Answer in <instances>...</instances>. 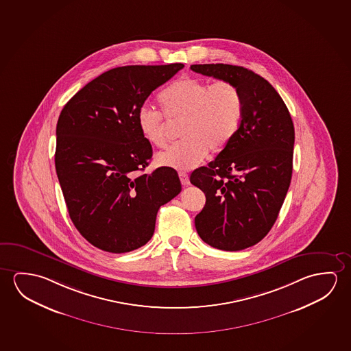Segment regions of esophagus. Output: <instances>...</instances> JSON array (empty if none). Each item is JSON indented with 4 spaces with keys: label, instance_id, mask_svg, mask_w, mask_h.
Masks as SVG:
<instances>
[{
    "label": "esophagus",
    "instance_id": "esophagus-1",
    "mask_svg": "<svg viewBox=\"0 0 351 351\" xmlns=\"http://www.w3.org/2000/svg\"><path fill=\"white\" fill-rule=\"evenodd\" d=\"M178 178H180V181H181L182 186H189V178L187 173H184V171H180V173H178Z\"/></svg>",
    "mask_w": 351,
    "mask_h": 351
}]
</instances>
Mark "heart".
<instances>
[{"label": "heart", "mask_w": 351, "mask_h": 351, "mask_svg": "<svg viewBox=\"0 0 351 351\" xmlns=\"http://www.w3.org/2000/svg\"><path fill=\"white\" fill-rule=\"evenodd\" d=\"M159 103L162 112L142 106L137 124L146 141L164 148L169 142L167 118L182 119L180 135L184 138L156 156L160 165L175 170H191L203 162L209 149H222L242 120V93L230 81L210 84L198 77H184L160 93Z\"/></svg>", "instance_id": "heart-1"}]
</instances>
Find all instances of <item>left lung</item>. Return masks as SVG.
Instances as JSON below:
<instances>
[{
    "mask_svg": "<svg viewBox=\"0 0 351 351\" xmlns=\"http://www.w3.org/2000/svg\"><path fill=\"white\" fill-rule=\"evenodd\" d=\"M191 69L230 81L242 93L237 132L189 180L206 199L195 219L199 237L214 248L243 250L259 243L277 220L291 184L294 125L278 92L254 71L221 63Z\"/></svg>",
    "mask_w": 351,
    "mask_h": 351,
    "instance_id": "8db88e82",
    "label": "left lung"
}]
</instances>
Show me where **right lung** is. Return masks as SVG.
Returning <instances> with one entry per match:
<instances>
[{"instance_id":"obj_1","label":"right lung","mask_w":351,"mask_h":351,"mask_svg":"<svg viewBox=\"0 0 351 351\" xmlns=\"http://www.w3.org/2000/svg\"><path fill=\"white\" fill-rule=\"evenodd\" d=\"M184 65H126L82 87L60 112L56 171L71 221L109 253H128L151 239L156 213L181 192L171 167L141 171L152 158L137 112Z\"/></svg>"}]
</instances>
